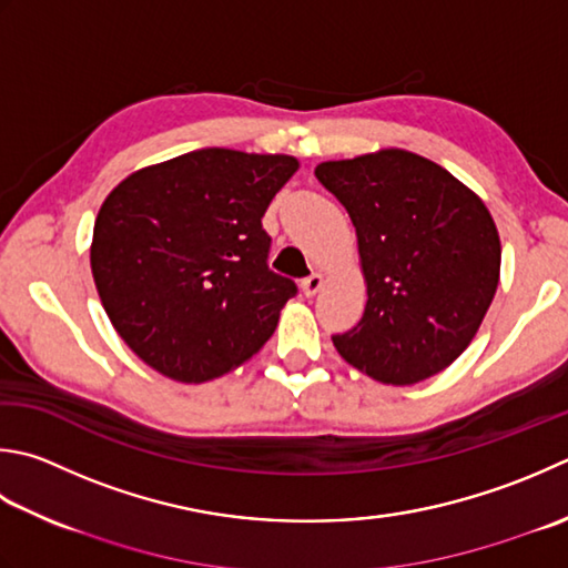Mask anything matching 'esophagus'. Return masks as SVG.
<instances>
[{
  "label": "esophagus",
  "mask_w": 568,
  "mask_h": 568,
  "mask_svg": "<svg viewBox=\"0 0 568 568\" xmlns=\"http://www.w3.org/2000/svg\"><path fill=\"white\" fill-rule=\"evenodd\" d=\"M322 285H325V275L322 273H313L310 277H305L303 283H300V291H303L305 297H313L322 291Z\"/></svg>",
  "instance_id": "1"
}]
</instances>
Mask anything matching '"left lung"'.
I'll use <instances>...</instances> for the list:
<instances>
[{
    "label": "left lung",
    "instance_id": "1",
    "mask_svg": "<svg viewBox=\"0 0 568 568\" xmlns=\"http://www.w3.org/2000/svg\"><path fill=\"white\" fill-rule=\"evenodd\" d=\"M357 229L366 307L332 337L388 386L436 376L468 349L493 305L503 246L490 209L440 164L402 148L315 166Z\"/></svg>",
    "mask_w": 568,
    "mask_h": 568
}]
</instances>
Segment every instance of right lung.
<instances>
[{
    "label": "right lung",
    "instance_id": "1",
    "mask_svg": "<svg viewBox=\"0 0 568 568\" xmlns=\"http://www.w3.org/2000/svg\"><path fill=\"white\" fill-rule=\"evenodd\" d=\"M297 170L291 154L206 148L142 166L100 204V303L154 372L204 384L271 339L297 287L268 271L261 219Z\"/></svg>",
    "mask_w": 568,
    "mask_h": 568
}]
</instances>
